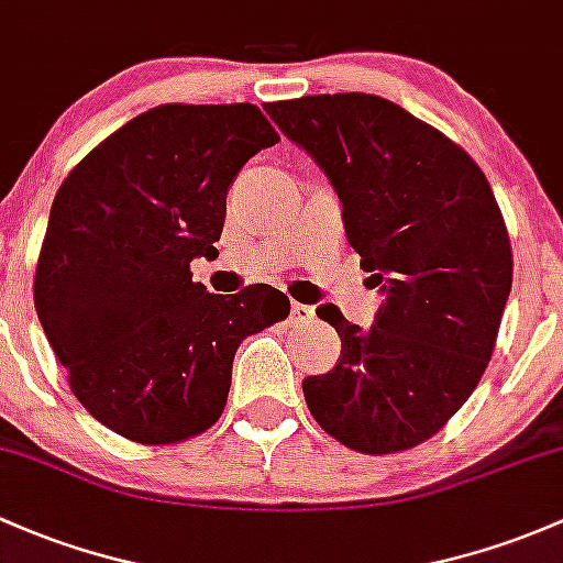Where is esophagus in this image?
<instances>
[{"label":"esophagus","mask_w":563,"mask_h":563,"mask_svg":"<svg viewBox=\"0 0 563 563\" xmlns=\"http://www.w3.org/2000/svg\"><path fill=\"white\" fill-rule=\"evenodd\" d=\"M289 317H292L295 322H311L314 320V306L298 303V300H295V303L289 306Z\"/></svg>","instance_id":"esophagus-1"}]
</instances>
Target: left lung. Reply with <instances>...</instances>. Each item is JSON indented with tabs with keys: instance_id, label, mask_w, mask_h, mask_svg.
<instances>
[{
	"instance_id": "obj_1",
	"label": "left lung",
	"mask_w": 563,
	"mask_h": 563,
	"mask_svg": "<svg viewBox=\"0 0 563 563\" xmlns=\"http://www.w3.org/2000/svg\"><path fill=\"white\" fill-rule=\"evenodd\" d=\"M339 195L346 241L379 287L374 324L317 314L341 361L306 376L330 437L368 455L415 448L466 404L494 355L512 287V249L483 170L450 137L374 95H314L265 106Z\"/></svg>"
}]
</instances>
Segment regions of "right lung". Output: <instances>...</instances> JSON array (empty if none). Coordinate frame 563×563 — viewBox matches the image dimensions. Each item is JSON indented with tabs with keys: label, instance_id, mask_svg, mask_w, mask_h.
Masks as SVG:
<instances>
[{
	"label": "right lung",
	"instance_id": "obj_1",
	"mask_svg": "<svg viewBox=\"0 0 563 563\" xmlns=\"http://www.w3.org/2000/svg\"><path fill=\"white\" fill-rule=\"evenodd\" d=\"M274 143L249 102L159 106L56 192L34 306L75 398L124 439L170 444L211 428L241 341L289 314L268 284L213 295L189 274L222 235L235 173Z\"/></svg>",
	"mask_w": 563,
	"mask_h": 563
}]
</instances>
